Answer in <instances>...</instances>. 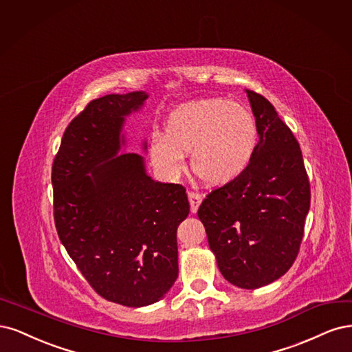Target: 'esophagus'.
<instances>
[{"label": "esophagus", "mask_w": 352, "mask_h": 352, "mask_svg": "<svg viewBox=\"0 0 352 352\" xmlns=\"http://www.w3.org/2000/svg\"><path fill=\"white\" fill-rule=\"evenodd\" d=\"M188 200H190L191 212H192V213H196V212H197V209H199V206H200L201 200H203L201 195H199V192H195V191H190V192H188Z\"/></svg>", "instance_id": "esophagus-1"}]
</instances>
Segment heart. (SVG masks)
Here are the masks:
<instances>
[{
  "label": "heart",
  "instance_id": "1",
  "mask_svg": "<svg viewBox=\"0 0 352 352\" xmlns=\"http://www.w3.org/2000/svg\"><path fill=\"white\" fill-rule=\"evenodd\" d=\"M257 146L252 112L236 102L205 98L177 107L165 121V134H151L149 156L166 179L186 168V153L195 174L221 186L240 177L250 165Z\"/></svg>",
  "mask_w": 352,
  "mask_h": 352
}]
</instances>
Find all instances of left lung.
I'll return each mask as SVG.
<instances>
[{"mask_svg": "<svg viewBox=\"0 0 352 352\" xmlns=\"http://www.w3.org/2000/svg\"><path fill=\"white\" fill-rule=\"evenodd\" d=\"M258 143L245 171L203 200L197 217L222 276L256 289L287 274L310 209L300 144L270 102L245 89Z\"/></svg>", "mask_w": 352, "mask_h": 352, "instance_id": "obj_1", "label": "left lung"}]
</instances>
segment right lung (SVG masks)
I'll return each instance as SVG.
<instances>
[{"instance_id": "right-lung-1", "label": "right lung", "mask_w": 352, "mask_h": 352, "mask_svg": "<svg viewBox=\"0 0 352 352\" xmlns=\"http://www.w3.org/2000/svg\"><path fill=\"white\" fill-rule=\"evenodd\" d=\"M147 98L139 90L90 102L65 129L52 165L63 245L99 296L127 307L157 302L173 288L177 228L190 212L183 186L155 181L143 156L126 153L124 124Z\"/></svg>"}]
</instances>
